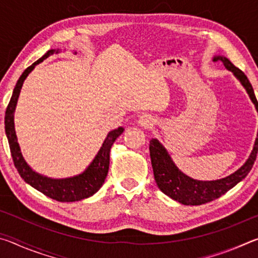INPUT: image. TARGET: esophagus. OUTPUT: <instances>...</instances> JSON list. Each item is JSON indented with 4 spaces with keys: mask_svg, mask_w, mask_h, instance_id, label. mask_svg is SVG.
<instances>
[{
    "mask_svg": "<svg viewBox=\"0 0 258 258\" xmlns=\"http://www.w3.org/2000/svg\"><path fill=\"white\" fill-rule=\"evenodd\" d=\"M139 124L143 126V127H149L150 125H152V120L148 115H142L139 119Z\"/></svg>",
    "mask_w": 258,
    "mask_h": 258,
    "instance_id": "1",
    "label": "esophagus"
}]
</instances>
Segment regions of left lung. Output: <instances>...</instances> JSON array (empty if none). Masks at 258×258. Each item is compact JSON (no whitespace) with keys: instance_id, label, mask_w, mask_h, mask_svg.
Masks as SVG:
<instances>
[{"instance_id":"left-lung-1","label":"left lung","mask_w":258,"mask_h":258,"mask_svg":"<svg viewBox=\"0 0 258 258\" xmlns=\"http://www.w3.org/2000/svg\"><path fill=\"white\" fill-rule=\"evenodd\" d=\"M213 61L223 63L228 71L233 73V75L238 78L242 86L246 89L247 93L249 94V98L251 99L252 103L255 104V108L258 112L257 99L247 76L223 55H215L213 58ZM149 150L152 169H154V176L159 189L165 195H167L168 197L176 200L178 203L197 206V205L206 204L220 198L221 196L226 194L230 189H232L234 185H237L240 181L247 176V174L250 172L252 165L256 160L258 151V133L254 148H252L251 154L246 163L233 174L216 181H198L183 174L173 163L167 150L157 139H152L150 141Z\"/></svg>"}]
</instances>
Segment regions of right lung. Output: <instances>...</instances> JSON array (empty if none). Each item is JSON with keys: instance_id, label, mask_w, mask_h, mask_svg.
<instances>
[{"instance_id": "1", "label": "right lung", "mask_w": 258, "mask_h": 258, "mask_svg": "<svg viewBox=\"0 0 258 258\" xmlns=\"http://www.w3.org/2000/svg\"><path fill=\"white\" fill-rule=\"evenodd\" d=\"M58 52L59 50H49L42 58L35 61L32 66L25 69V72L21 74L14 89V93H12L10 102H9L7 107L6 117H4V126H6V134L9 141V146H10L14 164L19 175L24 178V181L35 187L36 190L42 192L46 197L61 203H72L91 197L102 186L108 174L109 158H110L109 154H110L111 146L116 141V139L124 132V128L118 127L117 130L109 132L102 147L100 148L98 155L95 156L92 163L90 164L89 167L84 172L78 174L76 176L67 178H51L41 175V174L36 173L29 167L28 164L24 159L23 155H21L19 143L17 141L14 113L20 94L21 86H23L24 81L28 76V74L33 71L36 64L42 62L47 56L53 53H58Z\"/></svg>"}]
</instances>
